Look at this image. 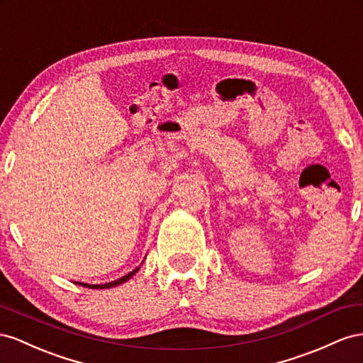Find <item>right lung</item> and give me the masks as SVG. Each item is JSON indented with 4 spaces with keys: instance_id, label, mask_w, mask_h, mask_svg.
Wrapping results in <instances>:
<instances>
[{
    "instance_id": "1",
    "label": "right lung",
    "mask_w": 363,
    "mask_h": 363,
    "mask_svg": "<svg viewBox=\"0 0 363 363\" xmlns=\"http://www.w3.org/2000/svg\"><path fill=\"white\" fill-rule=\"evenodd\" d=\"M135 272H138V267L137 269H133L132 272H129L128 275H124V277H121V278H118V279H116V281H112V283H106V284H84V283H79L80 286H85V287H89V289H109V287H113V286H118V284H121V283H124V281H128V279L132 277V275H135Z\"/></svg>"
}]
</instances>
